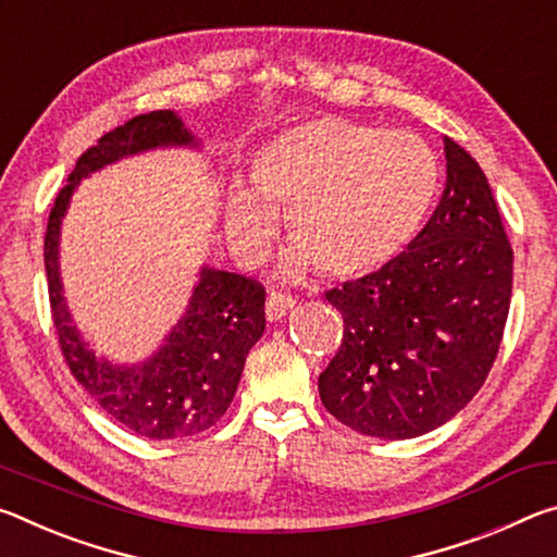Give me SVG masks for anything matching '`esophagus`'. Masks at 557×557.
I'll return each mask as SVG.
<instances>
[{
	"instance_id": "obj_1",
	"label": "esophagus",
	"mask_w": 557,
	"mask_h": 557,
	"mask_svg": "<svg viewBox=\"0 0 557 557\" xmlns=\"http://www.w3.org/2000/svg\"><path fill=\"white\" fill-rule=\"evenodd\" d=\"M292 307H295V299H292L289 295H282V292H272V295L265 301L268 322H277V319L285 317Z\"/></svg>"
}]
</instances>
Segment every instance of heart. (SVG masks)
Listing matches in <instances>:
<instances>
[{
  "label": "heart",
  "instance_id": "heart-1",
  "mask_svg": "<svg viewBox=\"0 0 557 557\" xmlns=\"http://www.w3.org/2000/svg\"><path fill=\"white\" fill-rule=\"evenodd\" d=\"M437 182V159L412 132L317 117L258 149L252 188L233 186L225 199V235L243 262H258L275 238V209H285L295 243L282 277H363L414 238Z\"/></svg>",
  "mask_w": 557,
  "mask_h": 557
}]
</instances>
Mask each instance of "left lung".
Listing matches in <instances>:
<instances>
[{
  "instance_id": "left-lung-1",
  "label": "left lung",
  "mask_w": 557,
  "mask_h": 557,
  "mask_svg": "<svg viewBox=\"0 0 557 557\" xmlns=\"http://www.w3.org/2000/svg\"><path fill=\"white\" fill-rule=\"evenodd\" d=\"M442 143L447 182L425 228L385 268L326 292L344 342L319 395L369 437L412 440L445 425L502 346L513 250L482 166L455 139Z\"/></svg>"
}]
</instances>
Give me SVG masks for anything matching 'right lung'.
I'll return each mask as SVG.
<instances>
[{"label": "right lung", "mask_w": 557, "mask_h": 557, "mask_svg": "<svg viewBox=\"0 0 557 557\" xmlns=\"http://www.w3.org/2000/svg\"><path fill=\"white\" fill-rule=\"evenodd\" d=\"M201 149L174 110L132 117L83 152L55 199L44 240L46 277L59 344L83 388L112 420L149 440L199 435L219 422L238 391L245 356L265 332V289L235 272L203 265L178 322L137 363L98 356L73 322L61 280V225L75 188L120 159L154 149Z\"/></svg>", "instance_id": "right-lung-1"}]
</instances>
